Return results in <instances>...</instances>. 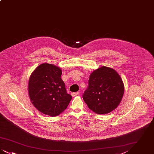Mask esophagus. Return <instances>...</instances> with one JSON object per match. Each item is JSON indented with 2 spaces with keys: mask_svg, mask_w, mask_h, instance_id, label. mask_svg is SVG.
<instances>
[{
  "mask_svg": "<svg viewBox=\"0 0 154 154\" xmlns=\"http://www.w3.org/2000/svg\"><path fill=\"white\" fill-rule=\"evenodd\" d=\"M71 95L72 96H75L77 95H79V92H72V94H71Z\"/></svg>",
  "mask_w": 154,
  "mask_h": 154,
  "instance_id": "34e87169",
  "label": "esophagus"
}]
</instances>
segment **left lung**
Returning a JSON list of instances; mask_svg holds the SVG:
<instances>
[{
	"label": "left lung",
	"instance_id": "1",
	"mask_svg": "<svg viewBox=\"0 0 154 154\" xmlns=\"http://www.w3.org/2000/svg\"><path fill=\"white\" fill-rule=\"evenodd\" d=\"M83 99L96 114H107L121 102L124 85L121 76L112 68L102 66L91 74Z\"/></svg>",
	"mask_w": 154,
	"mask_h": 154
}]
</instances>
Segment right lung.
Segmentation results:
<instances>
[{
  "label": "right lung",
  "instance_id": "right-lung-1",
  "mask_svg": "<svg viewBox=\"0 0 154 154\" xmlns=\"http://www.w3.org/2000/svg\"><path fill=\"white\" fill-rule=\"evenodd\" d=\"M62 70L54 65L43 63L33 70L28 82L30 100L45 115L56 117L65 110L72 97L66 92L60 78Z\"/></svg>",
  "mask_w": 154,
  "mask_h": 154
}]
</instances>
